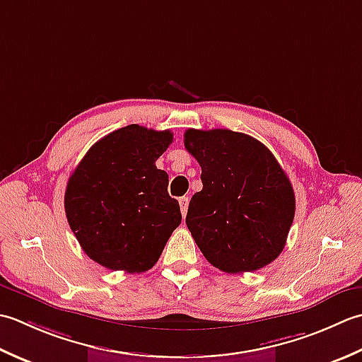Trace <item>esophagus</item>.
I'll return each instance as SVG.
<instances>
[{
	"mask_svg": "<svg viewBox=\"0 0 362 362\" xmlns=\"http://www.w3.org/2000/svg\"><path fill=\"white\" fill-rule=\"evenodd\" d=\"M180 208H181V212H182V217H186L187 209H189V198L187 197L180 198Z\"/></svg>",
	"mask_w": 362,
	"mask_h": 362,
	"instance_id": "1",
	"label": "esophagus"
}]
</instances>
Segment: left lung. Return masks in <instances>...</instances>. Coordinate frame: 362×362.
<instances>
[{
	"mask_svg": "<svg viewBox=\"0 0 362 362\" xmlns=\"http://www.w3.org/2000/svg\"><path fill=\"white\" fill-rule=\"evenodd\" d=\"M184 146L202 167L203 189L186 225L203 256L226 274L274 262L293 222L295 194L272 151L230 129H187Z\"/></svg>",
	"mask_w": 362,
	"mask_h": 362,
	"instance_id": "8db88e82",
	"label": "left lung"
}]
</instances>
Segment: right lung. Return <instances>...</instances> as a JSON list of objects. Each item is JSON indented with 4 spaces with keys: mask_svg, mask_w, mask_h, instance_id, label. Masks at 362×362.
Here are the masks:
<instances>
[{
    "mask_svg": "<svg viewBox=\"0 0 362 362\" xmlns=\"http://www.w3.org/2000/svg\"><path fill=\"white\" fill-rule=\"evenodd\" d=\"M172 142L168 129L128 124L92 145L71 173L64 198L69 225L84 253L103 267L150 270L180 226L168 175L156 167Z\"/></svg>",
    "mask_w": 362,
    "mask_h": 362,
    "instance_id": "add662e5",
    "label": "right lung"
}]
</instances>
